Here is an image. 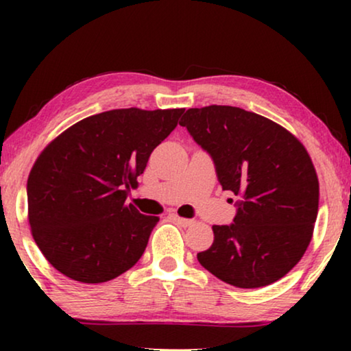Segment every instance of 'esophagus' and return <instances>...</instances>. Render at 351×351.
<instances>
[{"label": "esophagus", "mask_w": 351, "mask_h": 351, "mask_svg": "<svg viewBox=\"0 0 351 351\" xmlns=\"http://www.w3.org/2000/svg\"><path fill=\"white\" fill-rule=\"evenodd\" d=\"M171 217L174 219L176 222L180 225V227H190V225L195 222V220H191V219H185V217H180V215H177V214H171Z\"/></svg>", "instance_id": "esophagus-1"}]
</instances>
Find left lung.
<instances>
[{"label":"left lung","instance_id":"1","mask_svg":"<svg viewBox=\"0 0 351 351\" xmlns=\"http://www.w3.org/2000/svg\"><path fill=\"white\" fill-rule=\"evenodd\" d=\"M180 126L239 198L233 223L214 225L198 262L243 289L281 280L305 254L318 215V176L305 147L271 119L228 105L186 110Z\"/></svg>","mask_w":351,"mask_h":351}]
</instances>
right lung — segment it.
<instances>
[{"label": "right lung", "mask_w": 351, "mask_h": 351, "mask_svg": "<svg viewBox=\"0 0 351 351\" xmlns=\"http://www.w3.org/2000/svg\"><path fill=\"white\" fill-rule=\"evenodd\" d=\"M182 113L110 110L81 119L41 152L27 182L28 222L62 275L97 285L138 262L160 219L126 204L129 186Z\"/></svg>", "instance_id": "obj_1"}]
</instances>
